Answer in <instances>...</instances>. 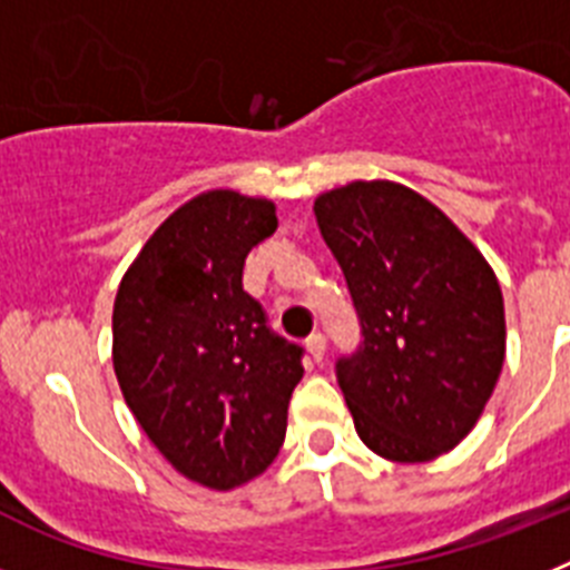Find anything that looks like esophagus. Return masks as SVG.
<instances>
[{"label": "esophagus", "instance_id": "obj_1", "mask_svg": "<svg viewBox=\"0 0 570 570\" xmlns=\"http://www.w3.org/2000/svg\"><path fill=\"white\" fill-rule=\"evenodd\" d=\"M305 347H308V354H311V360L314 362H322V356H325V336L322 334H311L308 340H305Z\"/></svg>", "mask_w": 570, "mask_h": 570}]
</instances>
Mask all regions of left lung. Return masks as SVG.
<instances>
[{"instance_id":"1","label":"left lung","mask_w":570,"mask_h":570,"mask_svg":"<svg viewBox=\"0 0 570 570\" xmlns=\"http://www.w3.org/2000/svg\"><path fill=\"white\" fill-rule=\"evenodd\" d=\"M362 345L336 362L360 440L391 462L460 445L505 360V308L485 256L436 205L374 179L316 196Z\"/></svg>"}]
</instances>
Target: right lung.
<instances>
[{"label":"right lung","mask_w":570,"mask_h":570,"mask_svg":"<svg viewBox=\"0 0 570 570\" xmlns=\"http://www.w3.org/2000/svg\"><path fill=\"white\" fill-rule=\"evenodd\" d=\"M276 230L268 199L208 190L165 219L119 282L114 371L148 440L214 491L279 454L302 347L242 288L245 256Z\"/></svg>","instance_id":"1"}]
</instances>
